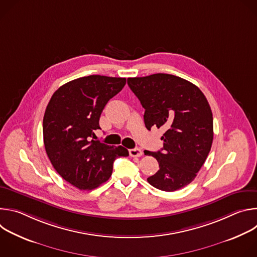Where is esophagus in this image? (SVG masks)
<instances>
[{
	"label": "esophagus",
	"mask_w": 257,
	"mask_h": 257,
	"mask_svg": "<svg viewBox=\"0 0 257 257\" xmlns=\"http://www.w3.org/2000/svg\"><path fill=\"white\" fill-rule=\"evenodd\" d=\"M142 151L138 148H135V149H132V150H129V155L133 158H138V157H141L142 156Z\"/></svg>",
	"instance_id": "obj_1"
}]
</instances>
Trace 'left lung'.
I'll return each instance as SVG.
<instances>
[{
	"label": "left lung",
	"mask_w": 257,
	"mask_h": 257,
	"mask_svg": "<svg viewBox=\"0 0 257 257\" xmlns=\"http://www.w3.org/2000/svg\"><path fill=\"white\" fill-rule=\"evenodd\" d=\"M127 83L145 109V127L165 130L163 149L144 151L160 166L148 178L149 183L168 192L185 187L194 180L211 149L213 122L206 97L193 83L164 73L128 78Z\"/></svg>",
	"instance_id": "obj_1"
}]
</instances>
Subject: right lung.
<instances>
[{
    "label": "right lung",
    "instance_id": "obj_1",
    "mask_svg": "<svg viewBox=\"0 0 257 257\" xmlns=\"http://www.w3.org/2000/svg\"><path fill=\"white\" fill-rule=\"evenodd\" d=\"M126 78L90 75L67 82L52 95L44 116L47 155L58 174L80 190L108 180L114 161L128 157L123 146L93 140L106 102L119 93Z\"/></svg>",
    "mask_w": 257,
    "mask_h": 257
}]
</instances>
